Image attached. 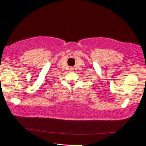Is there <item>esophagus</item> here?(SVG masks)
I'll use <instances>...</instances> for the list:
<instances>
[{
    "instance_id": "34e87169",
    "label": "esophagus",
    "mask_w": 146,
    "mask_h": 146,
    "mask_svg": "<svg viewBox=\"0 0 146 146\" xmlns=\"http://www.w3.org/2000/svg\"><path fill=\"white\" fill-rule=\"evenodd\" d=\"M70 70H74V68H70Z\"/></svg>"
}]
</instances>
